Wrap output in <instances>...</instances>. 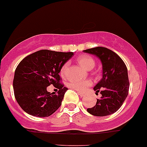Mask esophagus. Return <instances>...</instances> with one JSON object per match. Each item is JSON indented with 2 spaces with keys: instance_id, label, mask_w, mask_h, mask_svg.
Wrapping results in <instances>:
<instances>
[{
  "instance_id": "34e87169",
  "label": "esophagus",
  "mask_w": 147,
  "mask_h": 147,
  "mask_svg": "<svg viewBox=\"0 0 147 147\" xmlns=\"http://www.w3.org/2000/svg\"><path fill=\"white\" fill-rule=\"evenodd\" d=\"M78 94L80 95V97H84V96H85V94L83 93H81V92H78Z\"/></svg>"
}]
</instances>
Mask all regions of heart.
<instances>
[{
  "mask_svg": "<svg viewBox=\"0 0 147 147\" xmlns=\"http://www.w3.org/2000/svg\"><path fill=\"white\" fill-rule=\"evenodd\" d=\"M77 62L84 69L86 70H91L95 66V60L89 55H82L77 58ZM70 63H65L61 69V74L62 76H65L68 70ZM92 84V82L89 80H72L69 83V86L72 89H75L79 92L84 91L85 90Z\"/></svg>",
  "mask_w": 147,
  "mask_h": 147,
  "instance_id": "heart-1",
  "label": "heart"
}]
</instances>
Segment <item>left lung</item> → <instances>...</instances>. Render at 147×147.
<instances>
[{"label":"left lung","instance_id":"1","mask_svg":"<svg viewBox=\"0 0 147 147\" xmlns=\"http://www.w3.org/2000/svg\"><path fill=\"white\" fill-rule=\"evenodd\" d=\"M97 56L102 63V77L93 89L100 92L96 105L87 112L96 117H105L116 112L121 107L128 94V70L123 61L112 50L102 47L84 50Z\"/></svg>","mask_w":147,"mask_h":147}]
</instances>
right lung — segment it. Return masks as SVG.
I'll return each mask as SVG.
<instances>
[{"mask_svg":"<svg viewBox=\"0 0 147 147\" xmlns=\"http://www.w3.org/2000/svg\"><path fill=\"white\" fill-rule=\"evenodd\" d=\"M74 54L42 49L27 56L14 72L13 88L17 102L28 114L47 117L59 109L67 88L61 84V67ZM54 85L59 89L57 94L46 91Z\"/></svg>","mask_w":147,"mask_h":147,"instance_id":"right-lung-1","label":"right lung"}]
</instances>
